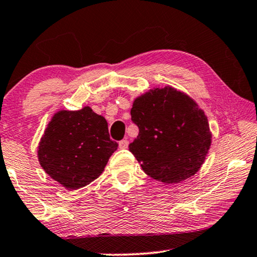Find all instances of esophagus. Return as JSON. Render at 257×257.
Masks as SVG:
<instances>
[{
  "label": "esophagus",
  "instance_id": "1",
  "mask_svg": "<svg viewBox=\"0 0 257 257\" xmlns=\"http://www.w3.org/2000/svg\"><path fill=\"white\" fill-rule=\"evenodd\" d=\"M130 142L127 139H122L121 142H119V149H127Z\"/></svg>",
  "mask_w": 257,
  "mask_h": 257
}]
</instances>
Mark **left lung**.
<instances>
[{
    "label": "left lung",
    "mask_w": 257,
    "mask_h": 257,
    "mask_svg": "<svg viewBox=\"0 0 257 257\" xmlns=\"http://www.w3.org/2000/svg\"><path fill=\"white\" fill-rule=\"evenodd\" d=\"M139 135L128 149L152 179L173 185L201 168L212 144L208 119L187 93L156 86L133 100Z\"/></svg>",
    "instance_id": "left-lung-1"
}]
</instances>
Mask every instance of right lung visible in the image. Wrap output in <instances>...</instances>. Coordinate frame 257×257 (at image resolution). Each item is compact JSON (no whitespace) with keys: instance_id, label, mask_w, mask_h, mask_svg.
Here are the masks:
<instances>
[{"instance_id":"right-lung-1","label":"right lung","mask_w":257,"mask_h":257,"mask_svg":"<svg viewBox=\"0 0 257 257\" xmlns=\"http://www.w3.org/2000/svg\"><path fill=\"white\" fill-rule=\"evenodd\" d=\"M117 149L106 119L84 106L52 115L38 143L37 158L51 179L66 189H79L103 173Z\"/></svg>"}]
</instances>
